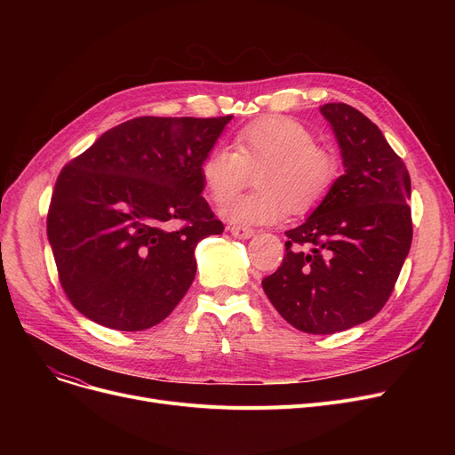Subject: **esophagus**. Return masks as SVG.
<instances>
[{
  "label": "esophagus",
  "instance_id": "esophagus-1",
  "mask_svg": "<svg viewBox=\"0 0 455 455\" xmlns=\"http://www.w3.org/2000/svg\"><path fill=\"white\" fill-rule=\"evenodd\" d=\"M228 230L234 237H237V240H249L251 235H254V230L251 227H243V225H232V227H228Z\"/></svg>",
  "mask_w": 455,
  "mask_h": 455
}]
</instances>
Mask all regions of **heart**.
Segmentation results:
<instances>
[{
	"mask_svg": "<svg viewBox=\"0 0 455 455\" xmlns=\"http://www.w3.org/2000/svg\"><path fill=\"white\" fill-rule=\"evenodd\" d=\"M232 148H212L199 172L210 201L225 204L256 170L258 189L223 208V218L234 225H271L291 208L295 213L312 210L339 177L338 156L285 116H266L245 125L234 134Z\"/></svg>",
	"mask_w": 455,
	"mask_h": 455,
	"instance_id": "1",
	"label": "heart"
}]
</instances>
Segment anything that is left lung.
Returning <instances> with one entry per match:
<instances>
[{"mask_svg": "<svg viewBox=\"0 0 455 455\" xmlns=\"http://www.w3.org/2000/svg\"><path fill=\"white\" fill-rule=\"evenodd\" d=\"M321 114L338 138L345 175L314 213L285 232L280 267L261 280L291 326L336 333L372 319L389 300L413 240L411 179L367 116L345 103Z\"/></svg>", "mask_w": 455, "mask_h": 455, "instance_id": "left-lung-1", "label": "left lung"}]
</instances>
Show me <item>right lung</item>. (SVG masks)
Listing matches in <instances>:
<instances>
[{"label":"right lung","instance_id":"right-lung-1","mask_svg":"<svg viewBox=\"0 0 455 455\" xmlns=\"http://www.w3.org/2000/svg\"><path fill=\"white\" fill-rule=\"evenodd\" d=\"M232 116H141L107 131L62 167L47 240L76 309L140 331L170 315L196 278V247L223 232L201 162Z\"/></svg>","mask_w":455,"mask_h":455}]
</instances>
